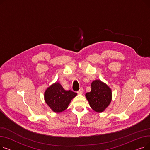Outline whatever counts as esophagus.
Returning a JSON list of instances; mask_svg holds the SVG:
<instances>
[{"instance_id": "esophagus-1", "label": "esophagus", "mask_w": 150, "mask_h": 150, "mask_svg": "<svg viewBox=\"0 0 150 150\" xmlns=\"http://www.w3.org/2000/svg\"><path fill=\"white\" fill-rule=\"evenodd\" d=\"M83 89L81 88H80V90L79 91H78L77 92H78V94H80V95H81V94H83Z\"/></svg>"}]
</instances>
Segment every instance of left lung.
<instances>
[{"mask_svg":"<svg viewBox=\"0 0 150 150\" xmlns=\"http://www.w3.org/2000/svg\"><path fill=\"white\" fill-rule=\"evenodd\" d=\"M85 96L91 108L98 113L103 112L109 106L112 97L111 89L100 80L92 81L91 91Z\"/></svg>","mask_w":150,"mask_h":150,"instance_id":"8db88e82","label":"left lung"}]
</instances>
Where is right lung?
<instances>
[{"label": "right lung", "instance_id": "right-lung-1", "mask_svg": "<svg viewBox=\"0 0 150 150\" xmlns=\"http://www.w3.org/2000/svg\"><path fill=\"white\" fill-rule=\"evenodd\" d=\"M77 93L72 91H66L59 83L50 85L44 92V100L47 105L56 113L64 111L69 105L71 100Z\"/></svg>", "mask_w": 150, "mask_h": 150}]
</instances>
